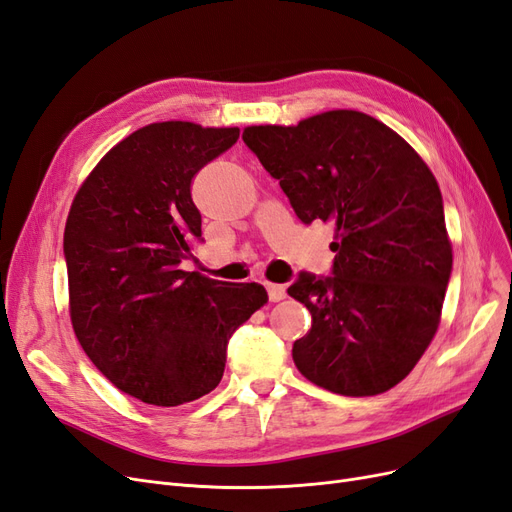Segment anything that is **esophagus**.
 <instances>
[{"instance_id": "esophagus-1", "label": "esophagus", "mask_w": 512, "mask_h": 512, "mask_svg": "<svg viewBox=\"0 0 512 512\" xmlns=\"http://www.w3.org/2000/svg\"><path fill=\"white\" fill-rule=\"evenodd\" d=\"M266 289H268V298H270V302H280V300H285V298H287V289H285L283 285L268 283V285H266Z\"/></svg>"}]
</instances>
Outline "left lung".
Here are the masks:
<instances>
[{"label": "left lung", "mask_w": 512, "mask_h": 512, "mask_svg": "<svg viewBox=\"0 0 512 512\" xmlns=\"http://www.w3.org/2000/svg\"><path fill=\"white\" fill-rule=\"evenodd\" d=\"M242 140L300 221L334 225V276L300 274L287 289L312 317L293 342L295 366L351 398L389 391L436 336L453 268L432 170L391 127L357 110L251 125Z\"/></svg>", "instance_id": "obj_1"}]
</instances>
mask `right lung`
I'll use <instances>...</instances> for the list:
<instances>
[{
	"label": "right lung",
	"instance_id": "right-lung-1",
	"mask_svg": "<svg viewBox=\"0 0 512 512\" xmlns=\"http://www.w3.org/2000/svg\"><path fill=\"white\" fill-rule=\"evenodd\" d=\"M238 136L189 121L140 127L91 170L65 221L74 334L114 387L146 404L210 393L236 327L268 302L257 283L180 268L204 242L191 180Z\"/></svg>",
	"mask_w": 512,
	"mask_h": 512
}]
</instances>
